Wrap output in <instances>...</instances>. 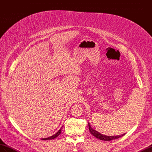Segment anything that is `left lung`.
<instances>
[{
	"label": "left lung",
	"mask_w": 152,
	"mask_h": 152,
	"mask_svg": "<svg viewBox=\"0 0 152 152\" xmlns=\"http://www.w3.org/2000/svg\"><path fill=\"white\" fill-rule=\"evenodd\" d=\"M88 125H89V131L93 134L94 136H95L96 138H98L100 140H103V141H111L115 139H117L118 137H121L122 136H123L124 135L126 134V133H124L123 134H121V135H118V136H106V135H103L102 134H101L99 132L95 131L94 129H93V128L91 127L90 124L88 122Z\"/></svg>",
	"instance_id": "1"
}]
</instances>
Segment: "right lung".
Masks as SVG:
<instances>
[{
    "label": "right lung",
    "mask_w": 152,
    "mask_h": 152,
    "mask_svg": "<svg viewBox=\"0 0 152 152\" xmlns=\"http://www.w3.org/2000/svg\"><path fill=\"white\" fill-rule=\"evenodd\" d=\"M61 129H62V127H61V128L60 129H59L55 134H54V135H53V136H50V137H45V138H42V140H53V139L56 138V137H58L59 134H61Z\"/></svg>",
    "instance_id": "1"
}]
</instances>
